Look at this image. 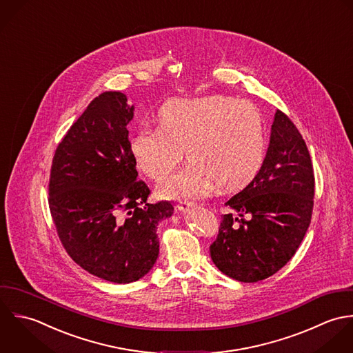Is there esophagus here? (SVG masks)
Wrapping results in <instances>:
<instances>
[{
    "label": "esophagus",
    "instance_id": "obj_1",
    "mask_svg": "<svg viewBox=\"0 0 353 353\" xmlns=\"http://www.w3.org/2000/svg\"><path fill=\"white\" fill-rule=\"evenodd\" d=\"M195 205L192 203V202H181V203H179L177 206H176V209L179 210V212H188L190 209H192Z\"/></svg>",
    "mask_w": 353,
    "mask_h": 353
}]
</instances>
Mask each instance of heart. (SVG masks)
<instances>
[{
	"mask_svg": "<svg viewBox=\"0 0 353 353\" xmlns=\"http://www.w3.org/2000/svg\"><path fill=\"white\" fill-rule=\"evenodd\" d=\"M183 150L190 161L158 187L161 198L191 202L215 184L243 188L265 162L263 116L252 103L225 95L173 98L158 109L157 127H141L130 139L137 168L154 181L170 174Z\"/></svg>",
	"mask_w": 353,
	"mask_h": 353,
	"instance_id": "obj_1",
	"label": "heart"
}]
</instances>
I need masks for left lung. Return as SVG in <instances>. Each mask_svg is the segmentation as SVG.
I'll use <instances>...</instances> for the list:
<instances>
[{
  "label": "left lung",
  "mask_w": 353,
  "mask_h": 353,
  "mask_svg": "<svg viewBox=\"0 0 353 353\" xmlns=\"http://www.w3.org/2000/svg\"><path fill=\"white\" fill-rule=\"evenodd\" d=\"M314 169L305 141L290 119L276 112L259 174L225 205L214 265L225 276L258 282L276 274L297 251L314 208Z\"/></svg>",
  "instance_id": "left-lung-1"
}]
</instances>
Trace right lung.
Here are the masks:
<instances>
[{
    "instance_id": "1",
    "label": "right lung",
    "mask_w": 353,
    "mask_h": 353,
    "mask_svg": "<svg viewBox=\"0 0 353 353\" xmlns=\"http://www.w3.org/2000/svg\"><path fill=\"white\" fill-rule=\"evenodd\" d=\"M106 91L87 106L59 144L49 181V208L72 259L90 274L116 283L138 281L159 254L158 222L169 202L147 203L127 125L134 106Z\"/></svg>"
}]
</instances>
